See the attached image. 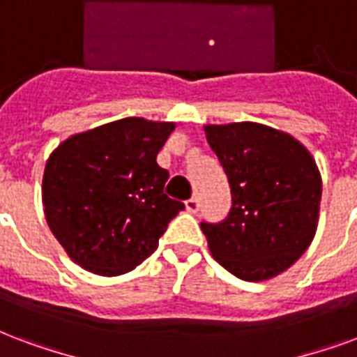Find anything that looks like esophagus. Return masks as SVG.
Wrapping results in <instances>:
<instances>
[{"label": "esophagus", "instance_id": "obj_1", "mask_svg": "<svg viewBox=\"0 0 357 357\" xmlns=\"http://www.w3.org/2000/svg\"><path fill=\"white\" fill-rule=\"evenodd\" d=\"M184 207H186L188 213L195 214L197 211H199V199H197V197H192V199H188L186 203H184Z\"/></svg>", "mask_w": 357, "mask_h": 357}]
</instances>
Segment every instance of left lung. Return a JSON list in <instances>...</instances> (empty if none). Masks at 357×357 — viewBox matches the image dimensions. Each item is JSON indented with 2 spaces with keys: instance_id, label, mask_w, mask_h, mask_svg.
<instances>
[{
  "instance_id": "obj_1",
  "label": "left lung",
  "mask_w": 357,
  "mask_h": 357,
  "mask_svg": "<svg viewBox=\"0 0 357 357\" xmlns=\"http://www.w3.org/2000/svg\"><path fill=\"white\" fill-rule=\"evenodd\" d=\"M231 188V211L201 224L208 250L241 280L261 282L291 267L318 229L321 175L307 146L258 122L203 126Z\"/></svg>"
}]
</instances>
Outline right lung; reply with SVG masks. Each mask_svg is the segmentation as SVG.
<instances>
[{
    "mask_svg": "<svg viewBox=\"0 0 357 357\" xmlns=\"http://www.w3.org/2000/svg\"><path fill=\"white\" fill-rule=\"evenodd\" d=\"M176 128L122 118L61 141L43 173V207L69 258L101 277L130 273L158 248L181 201L163 194L158 152Z\"/></svg>",
    "mask_w": 357,
    "mask_h": 357,
    "instance_id": "obj_1",
    "label": "right lung"
}]
</instances>
